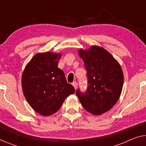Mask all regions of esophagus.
<instances>
[{
	"label": "esophagus",
	"instance_id": "34e87169",
	"mask_svg": "<svg viewBox=\"0 0 146 146\" xmlns=\"http://www.w3.org/2000/svg\"><path fill=\"white\" fill-rule=\"evenodd\" d=\"M72 85L74 86V88H75V89L77 88V82H76L75 81L72 82Z\"/></svg>",
	"mask_w": 146,
	"mask_h": 146
}]
</instances>
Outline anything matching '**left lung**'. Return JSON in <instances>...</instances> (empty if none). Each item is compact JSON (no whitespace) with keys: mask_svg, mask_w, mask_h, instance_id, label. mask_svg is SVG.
Returning a JSON list of instances; mask_svg holds the SVG:
<instances>
[{"mask_svg":"<svg viewBox=\"0 0 146 146\" xmlns=\"http://www.w3.org/2000/svg\"><path fill=\"white\" fill-rule=\"evenodd\" d=\"M79 55L86 70L88 86L84 92L78 89L76 95L87 111L101 115L111 110L120 97L124 82L123 71L111 54L102 47L80 49Z\"/></svg>","mask_w":146,"mask_h":146,"instance_id":"left-lung-1","label":"left lung"}]
</instances>
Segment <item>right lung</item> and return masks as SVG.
<instances>
[{
  "mask_svg": "<svg viewBox=\"0 0 146 146\" xmlns=\"http://www.w3.org/2000/svg\"><path fill=\"white\" fill-rule=\"evenodd\" d=\"M61 54H36L22 74L23 92L31 107L43 116L55 113L66 98L75 93L65 74L58 67Z\"/></svg>",
  "mask_w": 146,
  "mask_h": 146,
  "instance_id": "right-lung-1",
  "label": "right lung"
}]
</instances>
